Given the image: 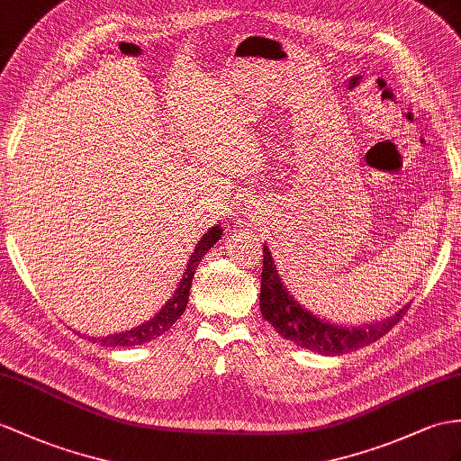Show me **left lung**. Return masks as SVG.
<instances>
[{
	"mask_svg": "<svg viewBox=\"0 0 461 461\" xmlns=\"http://www.w3.org/2000/svg\"><path fill=\"white\" fill-rule=\"evenodd\" d=\"M409 305L397 311L387 321H375L367 327L344 329L339 324L327 322L319 315H312L305 305H301L279 277L272 252L264 246V267H262V287H260V311L262 317L284 336L285 340L295 342L307 350L319 352L322 356H340L350 350H357L379 340L387 334L399 319L405 315Z\"/></svg>",
	"mask_w": 461,
	"mask_h": 461,
	"instance_id": "obj_1",
	"label": "left lung"
}]
</instances>
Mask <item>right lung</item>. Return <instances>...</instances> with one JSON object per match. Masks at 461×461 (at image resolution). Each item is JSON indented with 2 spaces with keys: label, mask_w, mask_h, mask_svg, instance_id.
<instances>
[{
  "label": "right lung",
  "mask_w": 461,
  "mask_h": 461,
  "mask_svg": "<svg viewBox=\"0 0 461 461\" xmlns=\"http://www.w3.org/2000/svg\"><path fill=\"white\" fill-rule=\"evenodd\" d=\"M221 234H222L221 224H215V227H211L203 234V239L197 242V246L192 252V258H189L184 277L179 279V285L176 287L172 297L167 299L166 305L158 312H156L150 321H146L137 329H131V330L119 332V334L99 336V339H89V340L99 342L101 346H107V348H129V346H140L144 342H150L154 339H158V336H162L179 317L184 315L195 269H197L199 262L203 260V256L211 250V246H215V242L221 240Z\"/></svg>",
  "instance_id": "right-lung-1"
}]
</instances>
